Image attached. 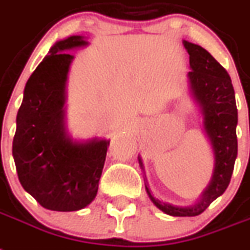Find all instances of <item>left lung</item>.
<instances>
[{
  "instance_id": "1",
  "label": "left lung",
  "mask_w": 250,
  "mask_h": 250,
  "mask_svg": "<svg viewBox=\"0 0 250 250\" xmlns=\"http://www.w3.org/2000/svg\"><path fill=\"white\" fill-rule=\"evenodd\" d=\"M183 44L189 53L191 70L188 73L189 93L203 117L204 134L213 152V174L199 199L187 207L161 202L150 193L147 179L144 181L148 197L158 209L175 217H193L206 211L216 198L224 194L230 184L238 156V110L228 71L203 47L188 41H183ZM138 161L144 171L140 156Z\"/></svg>"
}]
</instances>
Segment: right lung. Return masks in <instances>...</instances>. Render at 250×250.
Masks as SVG:
<instances>
[{"mask_svg":"<svg viewBox=\"0 0 250 250\" xmlns=\"http://www.w3.org/2000/svg\"><path fill=\"white\" fill-rule=\"evenodd\" d=\"M83 36L57 41L26 82L12 142L19 181L42 207L79 211L96 198L110 140L73 139L66 127V83Z\"/></svg>","mask_w":250,"mask_h":250,"instance_id":"add662e5","label":"right lung"}]
</instances>
